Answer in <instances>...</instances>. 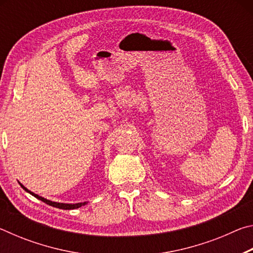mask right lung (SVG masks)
<instances>
[{"label": "right lung", "instance_id": "obj_1", "mask_svg": "<svg viewBox=\"0 0 253 253\" xmlns=\"http://www.w3.org/2000/svg\"><path fill=\"white\" fill-rule=\"evenodd\" d=\"M20 185H21V187L23 188L24 191H27L28 193H30L31 195H33L34 198H37L38 200H40V201H42V202H44V203H46V204H49V205H51V207H53V208H58V209H62V210H75V209H78V208L84 207V205H85V204L88 203V202H80V203H74V204H71V203H60V202H53V201L46 200V199H44V198H42V196H40V195H38V194H36V193H33V192H31L30 190H28V188L25 187L24 185H22V184H21V183H20Z\"/></svg>", "mask_w": 253, "mask_h": 253}]
</instances>
